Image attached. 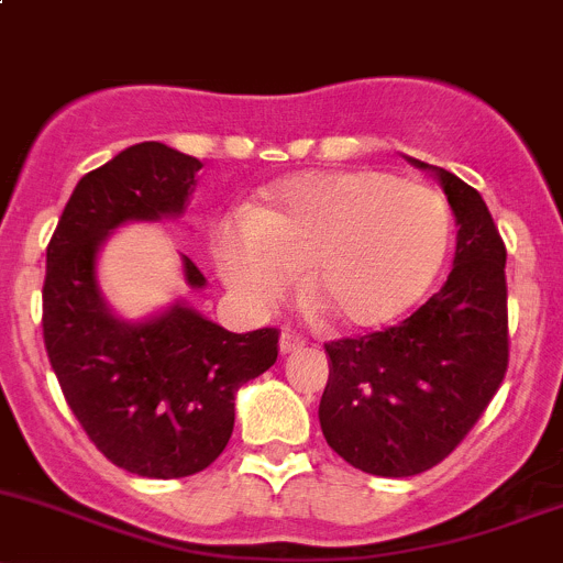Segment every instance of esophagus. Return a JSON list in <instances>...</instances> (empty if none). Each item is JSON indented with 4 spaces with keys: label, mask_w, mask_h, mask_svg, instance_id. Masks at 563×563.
Segmentation results:
<instances>
[{
    "label": "esophagus",
    "mask_w": 563,
    "mask_h": 563,
    "mask_svg": "<svg viewBox=\"0 0 563 563\" xmlns=\"http://www.w3.org/2000/svg\"><path fill=\"white\" fill-rule=\"evenodd\" d=\"M302 338L291 335V332H283L280 335V352L283 354H294V352H302Z\"/></svg>",
    "instance_id": "obj_1"
}]
</instances>
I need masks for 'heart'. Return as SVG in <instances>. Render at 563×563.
<instances>
[{
    "label": "heart",
    "instance_id": "b5f03b06",
    "mask_svg": "<svg viewBox=\"0 0 563 563\" xmlns=\"http://www.w3.org/2000/svg\"><path fill=\"white\" fill-rule=\"evenodd\" d=\"M451 211L440 192L379 170L305 173L247 220H220L211 258L233 294L269 305L302 269V299L346 330L407 313L443 269Z\"/></svg>",
    "mask_w": 563,
    "mask_h": 563
}]
</instances>
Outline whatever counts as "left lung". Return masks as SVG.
Here are the masks:
<instances>
[{
	"label": "left lung",
	"mask_w": 563,
	"mask_h": 563,
	"mask_svg": "<svg viewBox=\"0 0 563 563\" xmlns=\"http://www.w3.org/2000/svg\"><path fill=\"white\" fill-rule=\"evenodd\" d=\"M456 217L445 286L409 319L324 343L330 379L319 404L327 445L371 476L407 478L440 465L476 427L509 368L506 244L487 203L443 167Z\"/></svg>",
	"instance_id": "1"
}]
</instances>
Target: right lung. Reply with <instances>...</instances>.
<instances>
[{"mask_svg": "<svg viewBox=\"0 0 563 563\" xmlns=\"http://www.w3.org/2000/svg\"><path fill=\"white\" fill-rule=\"evenodd\" d=\"M200 167L162 143L120 151L76 184L46 247L48 363L92 445L143 478L206 471L233 434L236 390L277 360L275 327L239 335L184 302L131 324L103 302L96 261L109 233L181 217ZM181 261L187 286L203 288V272Z\"/></svg>", "mask_w": 563, "mask_h": 563, "instance_id": "add662e5", "label": "right lung"}]
</instances>
